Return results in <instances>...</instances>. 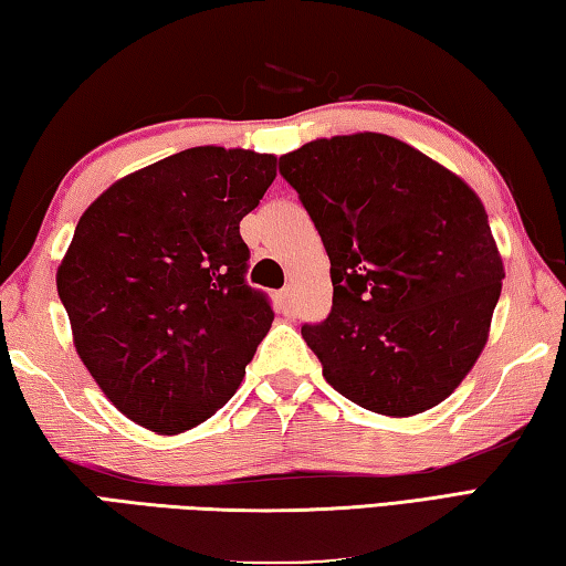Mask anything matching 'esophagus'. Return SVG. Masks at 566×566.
Instances as JSON below:
<instances>
[{
  "label": "esophagus",
  "instance_id": "1",
  "mask_svg": "<svg viewBox=\"0 0 566 566\" xmlns=\"http://www.w3.org/2000/svg\"><path fill=\"white\" fill-rule=\"evenodd\" d=\"M276 306H280L282 314H292V290L290 286L276 294Z\"/></svg>",
  "mask_w": 566,
  "mask_h": 566
}]
</instances>
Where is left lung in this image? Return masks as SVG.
<instances>
[{
    "label": "left lung",
    "instance_id": "obj_1",
    "mask_svg": "<svg viewBox=\"0 0 566 566\" xmlns=\"http://www.w3.org/2000/svg\"><path fill=\"white\" fill-rule=\"evenodd\" d=\"M280 172L332 262V314L302 336L344 398L406 418L460 386L488 344L502 256L468 182L408 143H306Z\"/></svg>",
    "mask_w": 566,
    "mask_h": 566
}]
</instances>
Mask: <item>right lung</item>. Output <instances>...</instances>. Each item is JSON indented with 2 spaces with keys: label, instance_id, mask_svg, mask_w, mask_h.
Listing matches in <instances>:
<instances>
[{
  "label": "right lung",
  "instance_id": "add662e5",
  "mask_svg": "<svg viewBox=\"0 0 566 566\" xmlns=\"http://www.w3.org/2000/svg\"><path fill=\"white\" fill-rule=\"evenodd\" d=\"M274 178L270 153L188 148L113 182L81 214L59 300L81 361L133 423L182 433L242 384L274 312L244 282L240 220Z\"/></svg>",
  "mask_w": 566,
  "mask_h": 566
}]
</instances>
